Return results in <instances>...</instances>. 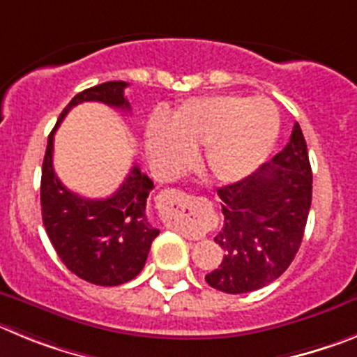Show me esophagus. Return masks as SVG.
<instances>
[{"mask_svg":"<svg viewBox=\"0 0 357 357\" xmlns=\"http://www.w3.org/2000/svg\"><path fill=\"white\" fill-rule=\"evenodd\" d=\"M163 195H165L167 199H171V201H179V199H183V192L174 190V188H171V190H165V192H163ZM183 233H185L186 238H192V240H199V238H202V236H204V231L183 229Z\"/></svg>","mask_w":357,"mask_h":357,"instance_id":"esophagus-1","label":"esophagus"}]
</instances>
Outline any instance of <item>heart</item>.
<instances>
[{
    "mask_svg": "<svg viewBox=\"0 0 357 357\" xmlns=\"http://www.w3.org/2000/svg\"><path fill=\"white\" fill-rule=\"evenodd\" d=\"M278 133L279 112L268 99L213 96L183 102L169 128L151 124L146 147L167 171H179L206 147L208 174L217 181L234 183L265 162Z\"/></svg>",
    "mask_w": 357,
    "mask_h": 357,
    "instance_id": "1",
    "label": "heart"
}]
</instances>
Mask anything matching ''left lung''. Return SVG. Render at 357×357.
<instances>
[{
	"instance_id": "1",
	"label": "left lung",
	"mask_w": 357,
	"mask_h": 357,
	"mask_svg": "<svg viewBox=\"0 0 357 357\" xmlns=\"http://www.w3.org/2000/svg\"><path fill=\"white\" fill-rule=\"evenodd\" d=\"M306 140L298 123L290 142L271 163L218 188L224 226L215 236L220 265L206 274L211 288L247 294L271 284L297 255L306 229L313 188Z\"/></svg>"
}]
</instances>
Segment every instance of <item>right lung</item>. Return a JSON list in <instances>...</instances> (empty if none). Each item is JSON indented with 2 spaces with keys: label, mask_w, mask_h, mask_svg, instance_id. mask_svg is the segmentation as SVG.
<instances>
[{
  "label": "right lung",
  "mask_w": 357,
  "mask_h": 357,
  "mask_svg": "<svg viewBox=\"0 0 357 357\" xmlns=\"http://www.w3.org/2000/svg\"><path fill=\"white\" fill-rule=\"evenodd\" d=\"M126 86V82H107L70 99L47 137L43 162L40 206L47 236L73 274L99 287L131 281L146 265L151 243L160 233L146 215L147 197L155 185L139 165H133L121 188L107 199H85L67 190L53 169L54 130L79 102L98 101L130 110Z\"/></svg>",
  "instance_id": "1"
}]
</instances>
